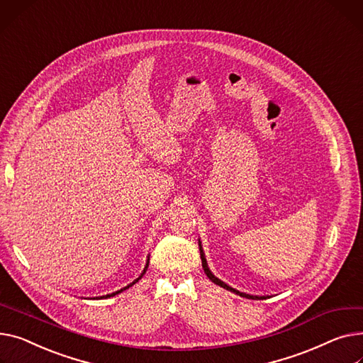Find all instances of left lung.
Returning a JSON list of instances; mask_svg holds the SVG:
<instances>
[{"label":"left lung","instance_id":"left-lung-1","mask_svg":"<svg viewBox=\"0 0 363 363\" xmlns=\"http://www.w3.org/2000/svg\"><path fill=\"white\" fill-rule=\"evenodd\" d=\"M199 247H200V255H201V262H203V269H204V273L207 274V277L213 281V283H216L217 286H220V287H223V289H226V291H230V292H233V294H236V295H239V296H244V298H251V299H254V298H257V299H259L258 296H251V295H247V294H242V292H238V291H235L233 287H230V286H228L225 281H222L220 279H217L211 272H210V269H208V265H207V261H206V255H204V251H203V245H201V242L199 240ZM261 298H264V296H261Z\"/></svg>","mask_w":363,"mask_h":363}]
</instances>
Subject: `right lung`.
<instances>
[{
  "label": "right lung",
  "mask_w": 363,
  "mask_h": 363,
  "mask_svg": "<svg viewBox=\"0 0 363 363\" xmlns=\"http://www.w3.org/2000/svg\"><path fill=\"white\" fill-rule=\"evenodd\" d=\"M147 267H149V258H147V264H146V267H144V270H143V273L140 274V277L138 279H135L133 283H130L128 286H125V287H123V289H119V291H116V292H113V294H109V295H105V296H96V298H91V299H106V298H111V296H115V295H118V294H121V292H124V291H127L128 287H131L133 284H135L143 276H144V273H146V270H147Z\"/></svg>",
  "instance_id": "obj_1"
}]
</instances>
